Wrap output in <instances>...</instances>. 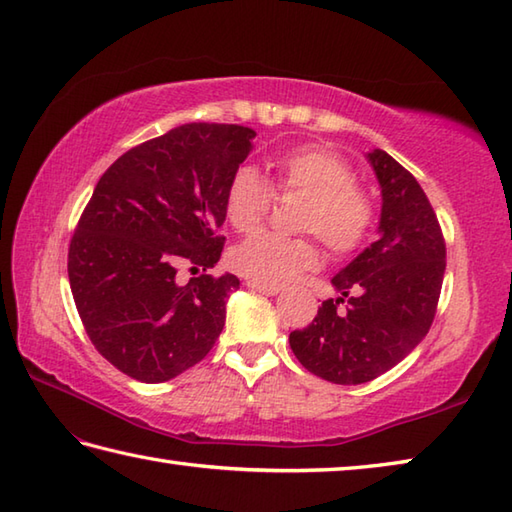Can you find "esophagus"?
I'll use <instances>...</instances> for the list:
<instances>
[{
    "mask_svg": "<svg viewBox=\"0 0 512 512\" xmlns=\"http://www.w3.org/2000/svg\"><path fill=\"white\" fill-rule=\"evenodd\" d=\"M246 286L250 288V290H257V293H262V295H277L279 290V286H270V284H259V282H246Z\"/></svg>",
    "mask_w": 512,
    "mask_h": 512,
    "instance_id": "1",
    "label": "esophagus"
}]
</instances>
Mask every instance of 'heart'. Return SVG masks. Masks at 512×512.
Returning a JSON list of instances; mask_svg holds the SVG:
<instances>
[{"label": "heart", "instance_id": "heart-1", "mask_svg": "<svg viewBox=\"0 0 512 512\" xmlns=\"http://www.w3.org/2000/svg\"><path fill=\"white\" fill-rule=\"evenodd\" d=\"M266 170L268 182L253 166H239L228 179L224 215L237 233H250L264 222L273 193L302 195L297 230L315 233L335 255H348L364 244L375 222V204L342 155L319 144H302L268 157ZM228 262L253 282L284 284L315 268L319 250L310 235L262 230L230 250Z\"/></svg>", "mask_w": 512, "mask_h": 512}]
</instances>
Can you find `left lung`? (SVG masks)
Returning a JSON list of instances; mask_svg holds the SVG:
<instances>
[{"mask_svg":"<svg viewBox=\"0 0 512 512\" xmlns=\"http://www.w3.org/2000/svg\"><path fill=\"white\" fill-rule=\"evenodd\" d=\"M368 162L382 186L379 239L333 277L339 297L288 337L299 364L342 386L384 375L422 342L446 270L442 226L417 179L386 150Z\"/></svg>","mask_w":512,"mask_h":512,"instance_id":"8db88e82","label":"left lung"}]
</instances>
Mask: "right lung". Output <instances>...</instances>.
I'll return each mask as SVG.
<instances>
[{
  "mask_svg": "<svg viewBox=\"0 0 512 512\" xmlns=\"http://www.w3.org/2000/svg\"><path fill=\"white\" fill-rule=\"evenodd\" d=\"M255 130L184 124L148 139L99 177L68 248V279L90 342L137 382L195 366L226 322L235 275L213 277L224 250L228 179ZM186 265L205 273L176 282Z\"/></svg>",
  "mask_w": 512,
  "mask_h": 512,
  "instance_id": "right-lung-1",
  "label": "right lung"
}]
</instances>
